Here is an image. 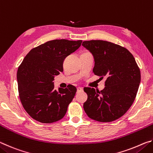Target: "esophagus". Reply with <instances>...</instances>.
<instances>
[{
    "mask_svg": "<svg viewBox=\"0 0 153 153\" xmlns=\"http://www.w3.org/2000/svg\"><path fill=\"white\" fill-rule=\"evenodd\" d=\"M82 90H83L82 88H81V87H77V92H81V91H82Z\"/></svg>",
    "mask_w": 153,
    "mask_h": 153,
    "instance_id": "obj_1",
    "label": "esophagus"
}]
</instances>
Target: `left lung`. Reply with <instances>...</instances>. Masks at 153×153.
Returning a JSON list of instances; mask_svg holds the SVG:
<instances>
[{"label":"left lung","instance_id":"obj_1","mask_svg":"<svg viewBox=\"0 0 153 153\" xmlns=\"http://www.w3.org/2000/svg\"><path fill=\"white\" fill-rule=\"evenodd\" d=\"M82 45L94 56V74L100 78L107 77L101 91L84 88L88 95L84 103L85 112L100 122L117 120L133 104L140 83V71L135 59L127 48L107 41H84Z\"/></svg>","mask_w":153,"mask_h":153}]
</instances>
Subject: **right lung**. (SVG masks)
Returning <instances> with one entry per match:
<instances>
[{
    "label": "right lung",
    "instance_id": "obj_1",
    "mask_svg": "<svg viewBox=\"0 0 153 153\" xmlns=\"http://www.w3.org/2000/svg\"><path fill=\"white\" fill-rule=\"evenodd\" d=\"M82 40L48 41L32 48L18 67L17 79L21 102L33 120L50 123L61 120L76 94V88L54 89V77L63 72V61Z\"/></svg>",
    "mask_w": 153,
    "mask_h": 153
}]
</instances>
